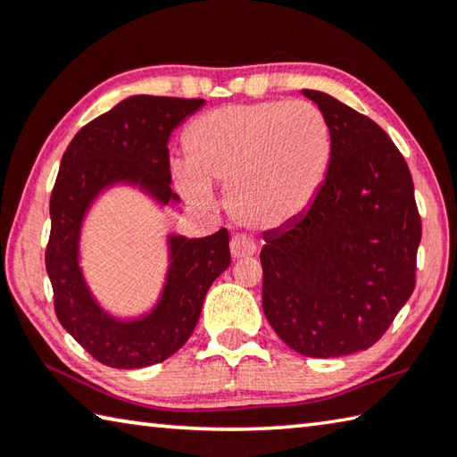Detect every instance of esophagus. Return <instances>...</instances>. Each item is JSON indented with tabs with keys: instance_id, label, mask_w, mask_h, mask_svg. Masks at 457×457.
Instances as JSON below:
<instances>
[{
	"instance_id": "1",
	"label": "esophagus",
	"mask_w": 457,
	"mask_h": 457,
	"mask_svg": "<svg viewBox=\"0 0 457 457\" xmlns=\"http://www.w3.org/2000/svg\"><path fill=\"white\" fill-rule=\"evenodd\" d=\"M254 251H257V246H254L251 238H246L243 235L230 238V254H233V259L251 257V254H254Z\"/></svg>"
}]
</instances>
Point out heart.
Masks as SVG:
<instances>
[{
	"label": "heart",
	"mask_w": 457,
	"mask_h": 457,
	"mask_svg": "<svg viewBox=\"0 0 457 457\" xmlns=\"http://www.w3.org/2000/svg\"><path fill=\"white\" fill-rule=\"evenodd\" d=\"M187 166L174 168L182 196L211 206L228 187V211L254 230L287 227L313 204L331 164V132L309 102L222 106L192 122L182 138Z\"/></svg>",
	"instance_id": "1"
}]
</instances>
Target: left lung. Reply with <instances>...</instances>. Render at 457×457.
<instances>
[{"label":"left lung","mask_w":457,"mask_h":457,"mask_svg":"<svg viewBox=\"0 0 457 457\" xmlns=\"http://www.w3.org/2000/svg\"><path fill=\"white\" fill-rule=\"evenodd\" d=\"M331 132V164L319 195L287 227L262 235V311L305 357L370 349L415 287L421 220L402 152L381 128L317 90Z\"/></svg>","instance_id":"8db88e82"}]
</instances>
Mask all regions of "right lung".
Listing matches in <instances>:
<instances>
[{"mask_svg": "<svg viewBox=\"0 0 457 457\" xmlns=\"http://www.w3.org/2000/svg\"><path fill=\"white\" fill-rule=\"evenodd\" d=\"M204 100L136 94L79 130L63 152L50 198L46 270L55 315L87 353L116 370H140L176 353L195 331L214 278L228 269V230L188 238L168 233L162 287L142 313L120 315L96 297L82 267L87 214L110 190L140 192L162 211L179 204L170 188L168 142Z\"/></svg>", "mask_w": 457, "mask_h": 457, "instance_id": "obj_1", "label": "right lung"}]
</instances>
